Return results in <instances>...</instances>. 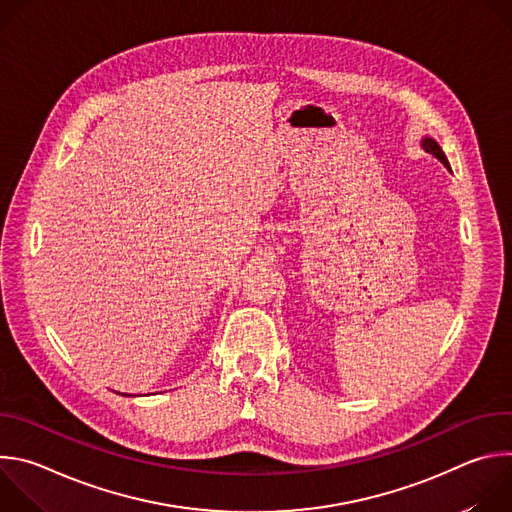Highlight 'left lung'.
I'll return each instance as SVG.
<instances>
[{
  "label": "left lung",
  "instance_id": "8db88e82",
  "mask_svg": "<svg viewBox=\"0 0 512 512\" xmlns=\"http://www.w3.org/2000/svg\"><path fill=\"white\" fill-rule=\"evenodd\" d=\"M421 148L425 150V152H429V154H433L437 160H440L448 170H450V164H448V158L444 156V152H442V148L440 145H437V141L435 139H431V137H425L423 141H421ZM452 172V170H450Z\"/></svg>",
  "mask_w": 512,
  "mask_h": 512
}]
</instances>
